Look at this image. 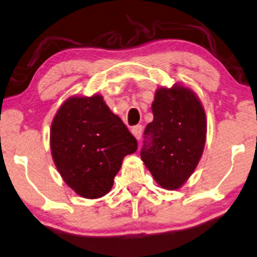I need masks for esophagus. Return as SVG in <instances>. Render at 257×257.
<instances>
[{
    "mask_svg": "<svg viewBox=\"0 0 257 257\" xmlns=\"http://www.w3.org/2000/svg\"><path fill=\"white\" fill-rule=\"evenodd\" d=\"M132 133H133V135L135 136L136 140H140L141 139V134H142V125H141V124L134 125V127L132 128Z\"/></svg>",
    "mask_w": 257,
    "mask_h": 257,
    "instance_id": "34e87169",
    "label": "esophagus"
}]
</instances>
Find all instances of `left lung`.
<instances>
[{"mask_svg":"<svg viewBox=\"0 0 257 257\" xmlns=\"http://www.w3.org/2000/svg\"><path fill=\"white\" fill-rule=\"evenodd\" d=\"M151 110L154 120L144 130L141 158L158 185L179 189L204 150L205 110L196 94L183 86L157 89Z\"/></svg>","mask_w":257,"mask_h":257,"instance_id":"1","label":"left lung"}]
</instances>
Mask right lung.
Returning <instances> with one entry per match:
<instances>
[{"label": "right lung", "instance_id": "add662e5", "mask_svg": "<svg viewBox=\"0 0 257 257\" xmlns=\"http://www.w3.org/2000/svg\"><path fill=\"white\" fill-rule=\"evenodd\" d=\"M50 144L65 183L88 199L109 192L124 156L137 150L136 139L101 95L65 101L53 118Z\"/></svg>", "mask_w": 257, "mask_h": 257}]
</instances>
